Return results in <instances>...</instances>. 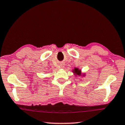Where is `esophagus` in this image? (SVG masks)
I'll return each mask as SVG.
<instances>
[{"instance_id":"1","label":"esophagus","mask_w":125,"mask_h":125,"mask_svg":"<svg viewBox=\"0 0 125 125\" xmlns=\"http://www.w3.org/2000/svg\"><path fill=\"white\" fill-rule=\"evenodd\" d=\"M60 67L62 68V69H63V68L64 67V64L63 63H61L60 64Z\"/></svg>"}]
</instances>
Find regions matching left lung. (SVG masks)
Wrapping results in <instances>:
<instances>
[{
    "instance_id": "obj_1",
    "label": "left lung",
    "mask_w": 125,
    "mask_h": 125,
    "mask_svg": "<svg viewBox=\"0 0 125 125\" xmlns=\"http://www.w3.org/2000/svg\"><path fill=\"white\" fill-rule=\"evenodd\" d=\"M72 71H73V73L75 75V76H77V75H78V76H83V77L85 76V73L82 74L81 70H80V69H79L78 68L74 67V69Z\"/></svg>"
}]
</instances>
